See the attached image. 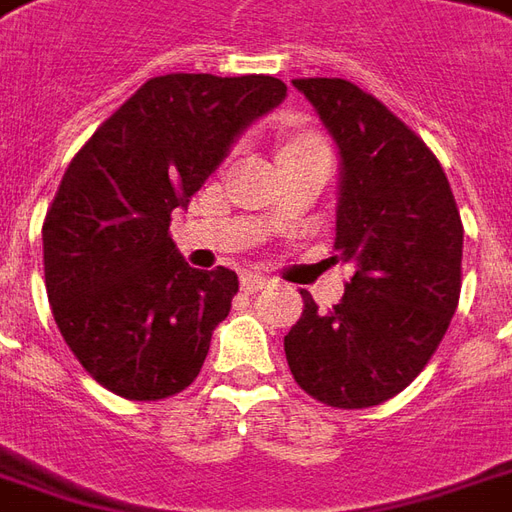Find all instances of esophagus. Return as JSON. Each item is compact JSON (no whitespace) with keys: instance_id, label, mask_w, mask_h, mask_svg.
<instances>
[{"instance_id":"34e87169","label":"esophagus","mask_w":512,"mask_h":512,"mask_svg":"<svg viewBox=\"0 0 512 512\" xmlns=\"http://www.w3.org/2000/svg\"><path fill=\"white\" fill-rule=\"evenodd\" d=\"M266 285H268V277H263V274H255V271H249V274H244V277H241V288H244L246 293L263 291Z\"/></svg>"}]
</instances>
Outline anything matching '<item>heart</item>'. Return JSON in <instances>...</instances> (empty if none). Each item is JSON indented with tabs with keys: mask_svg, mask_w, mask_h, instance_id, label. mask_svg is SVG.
<instances>
[{
	"mask_svg": "<svg viewBox=\"0 0 512 512\" xmlns=\"http://www.w3.org/2000/svg\"><path fill=\"white\" fill-rule=\"evenodd\" d=\"M305 144H324V141L318 138L316 132H291V135L285 138V146H282V149H288V146H305Z\"/></svg>",
	"mask_w": 512,
	"mask_h": 512,
	"instance_id": "heart-1",
	"label": "heart"
}]
</instances>
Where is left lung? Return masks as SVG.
Masks as SVG:
<instances>
[{
    "label": "left lung",
    "instance_id": "8db88e82",
    "mask_svg": "<svg viewBox=\"0 0 512 512\" xmlns=\"http://www.w3.org/2000/svg\"><path fill=\"white\" fill-rule=\"evenodd\" d=\"M293 85L341 149L332 260L355 263L338 305L305 310L285 335L296 385L360 410L405 391L430 363L460 299L463 221L438 157L380 99L338 77Z\"/></svg>",
    "mask_w": 512,
    "mask_h": 512
}]
</instances>
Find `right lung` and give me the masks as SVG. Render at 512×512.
Returning <instances> with one entry per match:
<instances>
[{
	"label": "right lung",
	"instance_id": "1",
	"mask_svg": "<svg viewBox=\"0 0 512 512\" xmlns=\"http://www.w3.org/2000/svg\"><path fill=\"white\" fill-rule=\"evenodd\" d=\"M285 91L268 74L152 77L71 157L44 219L46 293L63 341L102 388L157 402L202 371L238 274L188 266L171 210Z\"/></svg>",
	"mask_w": 512,
	"mask_h": 512
}]
</instances>
